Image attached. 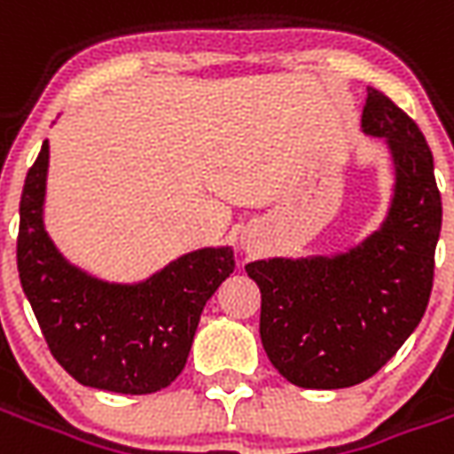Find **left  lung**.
Masks as SVG:
<instances>
[{
    "mask_svg": "<svg viewBox=\"0 0 454 454\" xmlns=\"http://www.w3.org/2000/svg\"><path fill=\"white\" fill-rule=\"evenodd\" d=\"M362 133L389 150V207L355 246L265 257L246 272L262 294L260 338L275 370L304 389H345L387 364L419 328L433 289L442 204L433 153L387 94L367 87Z\"/></svg>",
    "mask_w": 454,
    "mask_h": 454,
    "instance_id": "left-lung-1",
    "label": "left lung"
}]
</instances>
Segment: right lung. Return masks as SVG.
Segmentation results:
<instances>
[{
  "mask_svg": "<svg viewBox=\"0 0 454 454\" xmlns=\"http://www.w3.org/2000/svg\"><path fill=\"white\" fill-rule=\"evenodd\" d=\"M51 145L43 140L19 204L21 286L53 357L84 387L153 394L187 364L199 318L236 270L231 246L197 247L138 282H112L70 262L45 228Z\"/></svg>",
  "mask_w": 454,
  "mask_h": 454,
  "instance_id": "1",
  "label": "right lung"
}]
</instances>
